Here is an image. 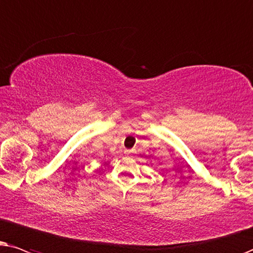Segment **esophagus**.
Masks as SVG:
<instances>
[{"mask_svg":"<svg viewBox=\"0 0 253 253\" xmlns=\"http://www.w3.org/2000/svg\"><path fill=\"white\" fill-rule=\"evenodd\" d=\"M125 155H126V156H130V155H132V151H130V150H125Z\"/></svg>","mask_w":253,"mask_h":253,"instance_id":"1","label":"esophagus"}]
</instances>
